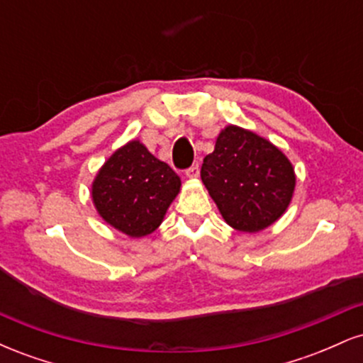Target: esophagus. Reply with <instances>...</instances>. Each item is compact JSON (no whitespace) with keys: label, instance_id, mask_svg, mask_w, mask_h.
<instances>
[{"label":"esophagus","instance_id":"obj_1","mask_svg":"<svg viewBox=\"0 0 363 363\" xmlns=\"http://www.w3.org/2000/svg\"><path fill=\"white\" fill-rule=\"evenodd\" d=\"M198 176H199V167H198V164L193 165V167H189V169L186 170V177H187V179H198Z\"/></svg>","mask_w":363,"mask_h":363}]
</instances>
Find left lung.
<instances>
[{
	"label": "left lung",
	"instance_id": "obj_1",
	"mask_svg": "<svg viewBox=\"0 0 363 363\" xmlns=\"http://www.w3.org/2000/svg\"><path fill=\"white\" fill-rule=\"evenodd\" d=\"M201 181L225 222L256 234L285 213L297 176L277 145L251 129L228 124L203 160Z\"/></svg>",
	"mask_w": 363,
	"mask_h": 363
}]
</instances>
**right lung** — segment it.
Masks as SVG:
<instances>
[{"label":"right lung","mask_w":363,"mask_h":363,"mask_svg":"<svg viewBox=\"0 0 363 363\" xmlns=\"http://www.w3.org/2000/svg\"><path fill=\"white\" fill-rule=\"evenodd\" d=\"M179 191L181 177L138 138L116 150L90 186L101 218L131 239L147 237L160 227Z\"/></svg>","instance_id":"1"}]
</instances>
